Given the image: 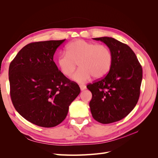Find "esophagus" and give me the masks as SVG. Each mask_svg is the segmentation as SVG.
<instances>
[{
  "instance_id": "esophagus-1",
  "label": "esophagus",
  "mask_w": 158,
  "mask_h": 158,
  "mask_svg": "<svg viewBox=\"0 0 158 158\" xmlns=\"http://www.w3.org/2000/svg\"><path fill=\"white\" fill-rule=\"evenodd\" d=\"M80 88L81 91H83V90H84L85 88H86V87H85V85H80Z\"/></svg>"
}]
</instances>
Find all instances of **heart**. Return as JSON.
I'll return each instance as SVG.
<instances>
[{"mask_svg": "<svg viewBox=\"0 0 158 158\" xmlns=\"http://www.w3.org/2000/svg\"><path fill=\"white\" fill-rule=\"evenodd\" d=\"M113 56L106 45L75 40L66 47V52H61L56 57V63L64 75L70 76L77 67L80 69L73 76L75 82L85 83L93 76L101 78L111 67Z\"/></svg>", "mask_w": 158, "mask_h": 158, "instance_id": "obj_1", "label": "heart"}]
</instances>
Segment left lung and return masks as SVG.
Listing matches in <instances>:
<instances>
[{"label":"left lung","mask_w":158,"mask_h":158,"mask_svg":"<svg viewBox=\"0 0 158 158\" xmlns=\"http://www.w3.org/2000/svg\"><path fill=\"white\" fill-rule=\"evenodd\" d=\"M94 40L103 42L113 56L107 76L87 85L92 94L89 107L93 118L109 124L125 118L136 106L140 94L142 69L127 45L109 37Z\"/></svg>","instance_id":"1"}]
</instances>
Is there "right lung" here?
Masks as SVG:
<instances>
[{
  "label": "right lung",
  "mask_w": 158,
  "mask_h": 158,
  "mask_svg": "<svg viewBox=\"0 0 158 158\" xmlns=\"http://www.w3.org/2000/svg\"><path fill=\"white\" fill-rule=\"evenodd\" d=\"M65 41L31 43L18 52L9 66L14 107L27 121L42 127L63 122L80 92L78 85L58 69L55 52Z\"/></svg>",
  "instance_id": "obj_1"
}]
</instances>
